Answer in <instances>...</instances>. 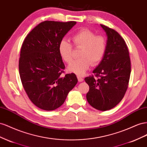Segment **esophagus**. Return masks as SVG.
Instances as JSON below:
<instances>
[{"label":"esophagus","instance_id":"obj_1","mask_svg":"<svg viewBox=\"0 0 147 147\" xmlns=\"http://www.w3.org/2000/svg\"><path fill=\"white\" fill-rule=\"evenodd\" d=\"M78 81L79 82H82V81H84V79L82 77L79 76H78Z\"/></svg>","mask_w":147,"mask_h":147}]
</instances>
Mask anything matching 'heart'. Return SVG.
Returning <instances> with one entry per match:
<instances>
[{"label":"heart","mask_w":147,"mask_h":147,"mask_svg":"<svg viewBox=\"0 0 147 147\" xmlns=\"http://www.w3.org/2000/svg\"><path fill=\"white\" fill-rule=\"evenodd\" d=\"M75 47L81 49L79 60L68 66V71L82 76L89 69L90 65L95 66L102 61L106 52V38L102 35H95L88 29H84L72 37ZM58 52L62 60L70 63L73 60L72 46L69 41L63 39L58 45Z\"/></svg>","instance_id":"obj_1"}]
</instances>
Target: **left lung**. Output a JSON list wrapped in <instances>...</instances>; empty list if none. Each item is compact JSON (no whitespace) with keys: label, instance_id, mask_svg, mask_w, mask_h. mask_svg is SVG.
Masks as SVG:
<instances>
[{"label":"left lung","instance_id":"left-lung-1","mask_svg":"<svg viewBox=\"0 0 147 147\" xmlns=\"http://www.w3.org/2000/svg\"><path fill=\"white\" fill-rule=\"evenodd\" d=\"M100 26L107 36L104 57L93 71L84 79L89 86L86 95L88 103L94 108L107 111L116 107L127 90L131 72L129 50L118 32L105 25Z\"/></svg>","mask_w":147,"mask_h":147}]
</instances>
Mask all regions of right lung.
I'll list each match as a JSON object with an SVG mask.
<instances>
[{
    "instance_id": "right-lung-1",
    "label": "right lung",
    "mask_w": 147,
    "mask_h": 147,
    "mask_svg": "<svg viewBox=\"0 0 147 147\" xmlns=\"http://www.w3.org/2000/svg\"><path fill=\"white\" fill-rule=\"evenodd\" d=\"M76 22L45 21L25 38L19 60V73L24 90L36 107L52 111L61 107L78 82L74 73L62 76L65 66L58 45Z\"/></svg>"
}]
</instances>
